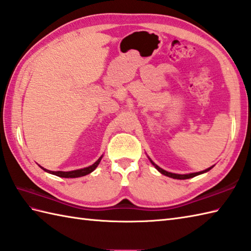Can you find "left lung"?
I'll list each match as a JSON object with an SVG mask.
<instances>
[{"mask_svg": "<svg viewBox=\"0 0 251 251\" xmlns=\"http://www.w3.org/2000/svg\"><path fill=\"white\" fill-rule=\"evenodd\" d=\"M151 161V160H150ZM151 163L154 165V168L157 169L161 174H163V175H165V176H169V177H172V178H175V179H188V178H192V177H194V176H197V175H200V174H203V173H205V172H208L211 168H213V166H211V168H209V169H207V170H205V171H202V172H199V173H192V174H186V175H180V174H173V173H170V172H166V171H164V170H162L161 168H159V166L157 165V164H154L152 161H151Z\"/></svg>", "mask_w": 251, "mask_h": 251, "instance_id": "1", "label": "left lung"}]
</instances>
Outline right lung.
Masks as SVG:
<instances>
[{
    "label": "right lung",
    "mask_w": 251,
    "mask_h": 251,
    "mask_svg": "<svg viewBox=\"0 0 251 251\" xmlns=\"http://www.w3.org/2000/svg\"><path fill=\"white\" fill-rule=\"evenodd\" d=\"M101 159H102V157L100 158L96 163H93L92 165L88 166V168L81 169V170H76V171H71V172H61V171L52 172V171H48V170H46V169H44V168H42V166H41V168H42L44 171H46V172L50 173V174H53V175H55V176L64 177V178H76V177H81V176H85V175L90 174L91 172H93L94 170H96V168L99 165V163H100V161H101Z\"/></svg>",
    "instance_id": "right-lung-1"
}]
</instances>
